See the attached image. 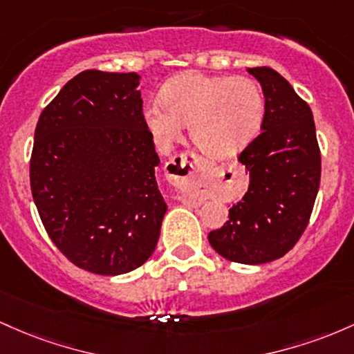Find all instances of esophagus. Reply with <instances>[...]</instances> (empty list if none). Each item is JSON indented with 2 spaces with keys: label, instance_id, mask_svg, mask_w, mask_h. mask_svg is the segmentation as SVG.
<instances>
[{
  "label": "esophagus",
  "instance_id": "34e87169",
  "mask_svg": "<svg viewBox=\"0 0 354 354\" xmlns=\"http://www.w3.org/2000/svg\"><path fill=\"white\" fill-rule=\"evenodd\" d=\"M210 170H212V164L209 160L196 156V153L184 152L172 157V160L167 164V177L176 187L184 190L185 196L182 197V201L185 204L196 205L197 198L190 194V189L197 180L207 177Z\"/></svg>",
  "mask_w": 354,
  "mask_h": 354
}]
</instances>
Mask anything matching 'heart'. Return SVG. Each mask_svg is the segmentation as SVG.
Masks as SVG:
<instances>
[{"instance_id":"b5f03b06","label":"heart","mask_w":354,"mask_h":354,"mask_svg":"<svg viewBox=\"0 0 354 354\" xmlns=\"http://www.w3.org/2000/svg\"><path fill=\"white\" fill-rule=\"evenodd\" d=\"M158 102L145 109L144 118L153 140L172 144L180 125L190 140L210 157H232L252 142L264 118V93L249 77L204 75L190 71L170 78Z\"/></svg>"}]
</instances>
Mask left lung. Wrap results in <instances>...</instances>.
<instances>
[{"label":"left lung","instance_id":"1","mask_svg":"<svg viewBox=\"0 0 354 354\" xmlns=\"http://www.w3.org/2000/svg\"><path fill=\"white\" fill-rule=\"evenodd\" d=\"M266 98L261 132L241 152L249 189L209 242L239 264H264L291 251L308 227L321 180L313 112L286 78L269 66L248 68Z\"/></svg>","mask_w":354,"mask_h":354}]
</instances>
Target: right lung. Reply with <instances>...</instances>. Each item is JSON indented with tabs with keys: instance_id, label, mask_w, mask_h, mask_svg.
<instances>
[{
	"instance_id": "obj_1",
	"label": "right lung",
	"mask_w": 354,
	"mask_h": 354,
	"mask_svg": "<svg viewBox=\"0 0 354 354\" xmlns=\"http://www.w3.org/2000/svg\"><path fill=\"white\" fill-rule=\"evenodd\" d=\"M138 83L137 73L82 71L35 130L30 182L43 225L63 256L102 276L140 268L167 212Z\"/></svg>"
}]
</instances>
